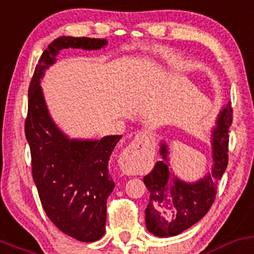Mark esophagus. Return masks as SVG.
Segmentation results:
<instances>
[{
	"mask_svg": "<svg viewBox=\"0 0 254 254\" xmlns=\"http://www.w3.org/2000/svg\"><path fill=\"white\" fill-rule=\"evenodd\" d=\"M149 141H150L149 133H146V132L137 133V135L134 137V140H133L132 143L127 146L126 150H125V157H126V160L133 159V157H137L140 152L144 151V149H145L146 144H148ZM124 168H125V171L128 172V173H130V170H129V167H128V165L125 166Z\"/></svg>",
	"mask_w": 254,
	"mask_h": 254,
	"instance_id": "1",
	"label": "esophagus"
}]
</instances>
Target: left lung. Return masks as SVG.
I'll use <instances>...</instances> for the list:
<instances>
[{
  "mask_svg": "<svg viewBox=\"0 0 254 254\" xmlns=\"http://www.w3.org/2000/svg\"><path fill=\"white\" fill-rule=\"evenodd\" d=\"M231 104L220 111L217 127L212 130V159L213 167L203 178L188 183L172 172L168 146L161 143V161L144 183L150 191L145 209L146 229L155 236H176L202 219L211 208L217 195V184L228 166L229 128L233 122Z\"/></svg>",
  "mask_w": 254,
  "mask_h": 254,
  "instance_id": "8db88e82",
  "label": "left lung"
}]
</instances>
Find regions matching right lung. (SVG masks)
Segmentation results:
<instances>
[{
	"label": "right lung",
	"instance_id": "1",
	"mask_svg": "<svg viewBox=\"0 0 254 254\" xmlns=\"http://www.w3.org/2000/svg\"><path fill=\"white\" fill-rule=\"evenodd\" d=\"M106 43L105 39L58 37L41 56L29 87L25 135L41 203L59 230L82 242L97 241L105 233L106 200L115 187L109 160L121 135L67 138L48 113L40 80L59 51L100 50Z\"/></svg>",
	"mask_w": 254,
	"mask_h": 254
}]
</instances>
